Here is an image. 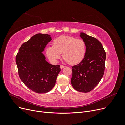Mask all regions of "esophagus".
I'll return each mask as SVG.
<instances>
[{
  "label": "esophagus",
  "instance_id": "34e87169",
  "mask_svg": "<svg viewBox=\"0 0 125 125\" xmlns=\"http://www.w3.org/2000/svg\"><path fill=\"white\" fill-rule=\"evenodd\" d=\"M65 67V66H63V65H60V68L61 69H63V68H64Z\"/></svg>",
  "mask_w": 125,
  "mask_h": 125
}]
</instances>
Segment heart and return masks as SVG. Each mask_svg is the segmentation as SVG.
Listing matches in <instances>:
<instances>
[{
    "mask_svg": "<svg viewBox=\"0 0 125 125\" xmlns=\"http://www.w3.org/2000/svg\"><path fill=\"white\" fill-rule=\"evenodd\" d=\"M46 55L51 61L55 62L62 53V58L70 65L80 62L86 52V45L83 40L71 36H62L53 42V46H48Z\"/></svg>",
    "mask_w": 125,
    "mask_h": 125,
    "instance_id": "1",
    "label": "heart"
}]
</instances>
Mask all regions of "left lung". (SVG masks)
Segmentation results:
<instances>
[{"instance_id":"8db88e82","label":"left lung","mask_w":125,"mask_h":125,"mask_svg":"<svg viewBox=\"0 0 125 125\" xmlns=\"http://www.w3.org/2000/svg\"><path fill=\"white\" fill-rule=\"evenodd\" d=\"M86 45L84 58L77 65L72 67L71 83L81 92H89L99 84L105 70L106 52L100 42L95 37L80 33Z\"/></svg>"}]
</instances>
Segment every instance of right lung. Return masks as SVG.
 I'll return each mask as SVG.
<instances>
[{"label":"right lung","mask_w":125,"mask_h":125,"mask_svg":"<svg viewBox=\"0 0 125 125\" xmlns=\"http://www.w3.org/2000/svg\"><path fill=\"white\" fill-rule=\"evenodd\" d=\"M50 35L39 33L21 45L16 58L19 76L28 88L45 93L54 88L61 70L59 65L49 63L42 52L49 42Z\"/></svg>","instance_id":"obj_1"}]
</instances>
